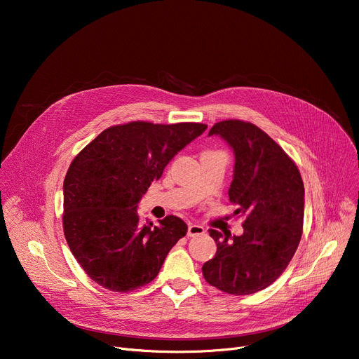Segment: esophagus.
<instances>
[{"mask_svg": "<svg viewBox=\"0 0 359 359\" xmlns=\"http://www.w3.org/2000/svg\"><path fill=\"white\" fill-rule=\"evenodd\" d=\"M205 234V229L199 224H189V227H187V236L189 237H198Z\"/></svg>", "mask_w": 359, "mask_h": 359, "instance_id": "34e87169", "label": "esophagus"}]
</instances>
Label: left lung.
I'll use <instances>...</instances> for the list:
<instances>
[{
	"mask_svg": "<svg viewBox=\"0 0 359 359\" xmlns=\"http://www.w3.org/2000/svg\"><path fill=\"white\" fill-rule=\"evenodd\" d=\"M227 141L236 154L229 198L244 215V233L229 240L208 230L215 256L203 263L210 285L233 295L265 290L291 262L304 221V183L294 160L268 134L250 122H217L210 135Z\"/></svg>",
	"mask_w": 359,
	"mask_h": 359,
	"instance_id": "left-lung-1",
	"label": "left lung"
}]
</instances>
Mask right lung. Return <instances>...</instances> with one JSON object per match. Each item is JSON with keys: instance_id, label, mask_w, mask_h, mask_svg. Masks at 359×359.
<instances>
[{"instance_id": "obj_1", "label": "right lung", "mask_w": 359, "mask_h": 359, "mask_svg": "<svg viewBox=\"0 0 359 359\" xmlns=\"http://www.w3.org/2000/svg\"><path fill=\"white\" fill-rule=\"evenodd\" d=\"M205 123L134 121L104 129L75 156L64 180L62 227L71 253L100 287L129 292L153 280L186 236L175 215L142 222L137 205L151 182Z\"/></svg>"}]
</instances>
